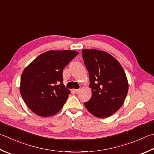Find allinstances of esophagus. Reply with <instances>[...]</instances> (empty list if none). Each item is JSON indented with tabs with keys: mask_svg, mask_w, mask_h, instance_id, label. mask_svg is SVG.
Instances as JSON below:
<instances>
[{
	"mask_svg": "<svg viewBox=\"0 0 154 154\" xmlns=\"http://www.w3.org/2000/svg\"><path fill=\"white\" fill-rule=\"evenodd\" d=\"M79 91V89H73V91L74 93H77L78 91Z\"/></svg>",
	"mask_w": 154,
	"mask_h": 154,
	"instance_id": "obj_1",
	"label": "esophagus"
}]
</instances>
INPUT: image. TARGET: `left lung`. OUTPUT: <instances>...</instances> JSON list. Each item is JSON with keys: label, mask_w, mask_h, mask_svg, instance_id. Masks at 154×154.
<instances>
[{"label": "left lung", "mask_w": 154, "mask_h": 154, "mask_svg": "<svg viewBox=\"0 0 154 154\" xmlns=\"http://www.w3.org/2000/svg\"><path fill=\"white\" fill-rule=\"evenodd\" d=\"M82 57L89 72L92 95L85 102L92 115L105 118L115 113L124 102L128 82L121 64L105 51L84 49Z\"/></svg>", "instance_id": "1"}]
</instances>
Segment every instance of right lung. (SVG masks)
<instances>
[{"label": "right lung", "mask_w": 154, "mask_h": 154, "mask_svg": "<svg viewBox=\"0 0 154 154\" xmlns=\"http://www.w3.org/2000/svg\"><path fill=\"white\" fill-rule=\"evenodd\" d=\"M77 55L71 50L47 51L24 69L20 92L32 112L48 117L61 110L71 93L63 85V70Z\"/></svg>", "instance_id": "1"}]
</instances>
